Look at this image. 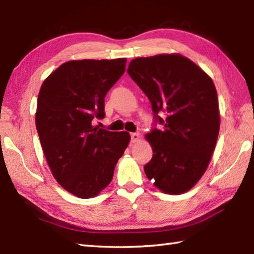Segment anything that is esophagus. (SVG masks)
Listing matches in <instances>:
<instances>
[{
  "mask_svg": "<svg viewBox=\"0 0 254 254\" xmlns=\"http://www.w3.org/2000/svg\"><path fill=\"white\" fill-rule=\"evenodd\" d=\"M139 137H141V135H139V133H132L131 134V141L133 143H136L139 141Z\"/></svg>",
  "mask_w": 254,
  "mask_h": 254,
  "instance_id": "obj_1",
  "label": "esophagus"
}]
</instances>
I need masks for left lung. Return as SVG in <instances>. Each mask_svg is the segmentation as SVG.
Here are the masks:
<instances>
[{"mask_svg": "<svg viewBox=\"0 0 254 254\" xmlns=\"http://www.w3.org/2000/svg\"><path fill=\"white\" fill-rule=\"evenodd\" d=\"M127 73L147 96L163 124L145 138L153 157L145 175L166 194H182L206 171L216 146L220 115L217 91L203 69L179 53L136 58ZM163 111L166 117L157 116Z\"/></svg>", "mask_w": 254, "mask_h": 254, "instance_id": "8db88e82", "label": "left lung"}]
</instances>
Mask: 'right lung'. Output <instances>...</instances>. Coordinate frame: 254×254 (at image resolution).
I'll list each match as a JSON object with an SVG mask.
<instances>
[{"label": "right lung", "instance_id": "add662e5", "mask_svg": "<svg viewBox=\"0 0 254 254\" xmlns=\"http://www.w3.org/2000/svg\"><path fill=\"white\" fill-rule=\"evenodd\" d=\"M127 59L72 60L42 83L36 127L48 166L64 190L80 198L109 186L119 158L130 143L126 131L94 127L105 117V97L126 71Z\"/></svg>", "mask_w": 254, "mask_h": 254}]
</instances>
